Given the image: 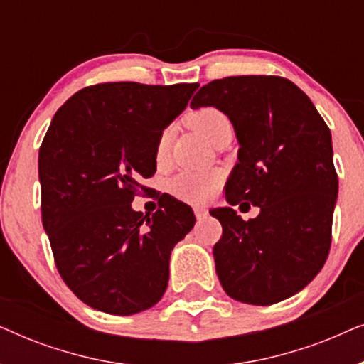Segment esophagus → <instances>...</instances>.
<instances>
[{"instance_id": "1", "label": "esophagus", "mask_w": 364, "mask_h": 364, "mask_svg": "<svg viewBox=\"0 0 364 364\" xmlns=\"http://www.w3.org/2000/svg\"><path fill=\"white\" fill-rule=\"evenodd\" d=\"M193 212H196L197 220H202V218H205L208 215V210L205 207H196L193 208Z\"/></svg>"}]
</instances>
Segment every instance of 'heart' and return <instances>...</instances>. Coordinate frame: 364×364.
Wrapping results in <instances>:
<instances>
[{
    "instance_id": "1",
    "label": "heart",
    "mask_w": 364,
    "mask_h": 364,
    "mask_svg": "<svg viewBox=\"0 0 364 364\" xmlns=\"http://www.w3.org/2000/svg\"><path fill=\"white\" fill-rule=\"evenodd\" d=\"M188 122L213 142L220 134L230 127V119L217 107H200L191 114ZM171 151V131H164L156 142V161L166 162ZM220 183V173L213 168H183L172 182V192L177 198L191 203H202L212 197Z\"/></svg>"
}]
</instances>
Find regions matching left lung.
I'll return each mask as SVG.
<instances>
[{
	"instance_id": "8db88e82",
	"label": "left lung",
	"mask_w": 364,
	"mask_h": 364,
	"mask_svg": "<svg viewBox=\"0 0 364 364\" xmlns=\"http://www.w3.org/2000/svg\"><path fill=\"white\" fill-rule=\"evenodd\" d=\"M213 106L235 129L238 162L228 177L230 207L213 208L222 237L215 270L233 300L273 305L303 290L331 245L338 176L331 132L310 97L280 76H230L205 84L191 107ZM261 207L243 221L231 207Z\"/></svg>"
}]
</instances>
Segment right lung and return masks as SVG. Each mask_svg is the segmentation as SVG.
<instances>
[{"label": "right lung", "instance_id": "obj_1", "mask_svg": "<svg viewBox=\"0 0 364 364\" xmlns=\"http://www.w3.org/2000/svg\"><path fill=\"white\" fill-rule=\"evenodd\" d=\"M198 86L94 84L54 114L38 161L43 227L59 275L94 310L134 315L166 291L171 252L196 215L171 196L152 217L131 202L156 172L159 136Z\"/></svg>", "mask_w": 364, "mask_h": 364}]
</instances>
